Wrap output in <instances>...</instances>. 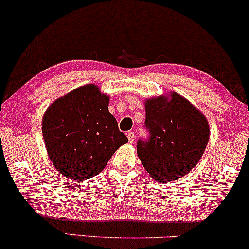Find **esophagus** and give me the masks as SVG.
Returning <instances> with one entry per match:
<instances>
[{"instance_id":"34e87169","label":"esophagus","mask_w":249,"mask_h":249,"mask_svg":"<svg viewBox=\"0 0 249 249\" xmlns=\"http://www.w3.org/2000/svg\"><path fill=\"white\" fill-rule=\"evenodd\" d=\"M126 135H127V139H129V143L132 144L136 139V133L132 132V131H130V132H127Z\"/></svg>"}]
</instances>
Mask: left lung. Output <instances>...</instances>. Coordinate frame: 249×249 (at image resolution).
<instances>
[{"instance_id":"8db88e82","label":"left lung","mask_w":249,"mask_h":249,"mask_svg":"<svg viewBox=\"0 0 249 249\" xmlns=\"http://www.w3.org/2000/svg\"><path fill=\"white\" fill-rule=\"evenodd\" d=\"M150 137L137 142L142 164L157 182L176 181L200 162L209 141L208 120L176 92L145 100Z\"/></svg>"}]
</instances>
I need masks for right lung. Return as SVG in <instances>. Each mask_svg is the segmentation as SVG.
<instances>
[{
  "label": "right lung",
  "instance_id": "add662e5",
  "mask_svg": "<svg viewBox=\"0 0 249 249\" xmlns=\"http://www.w3.org/2000/svg\"><path fill=\"white\" fill-rule=\"evenodd\" d=\"M108 95L94 84L58 98L42 118V135L52 163L60 174L85 181L102 173L127 137L108 112Z\"/></svg>",
  "mask_w": 249,
  "mask_h": 249
}]
</instances>
